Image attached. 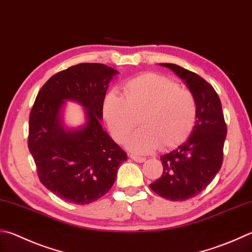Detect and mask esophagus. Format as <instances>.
<instances>
[{
    "mask_svg": "<svg viewBox=\"0 0 252 252\" xmlns=\"http://www.w3.org/2000/svg\"><path fill=\"white\" fill-rule=\"evenodd\" d=\"M130 158L133 159L134 162L138 163H143L145 161V158H141V157H135V155H130Z\"/></svg>",
    "mask_w": 252,
    "mask_h": 252,
    "instance_id": "1",
    "label": "esophagus"
}]
</instances>
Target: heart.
<instances>
[{"mask_svg": "<svg viewBox=\"0 0 252 252\" xmlns=\"http://www.w3.org/2000/svg\"><path fill=\"white\" fill-rule=\"evenodd\" d=\"M125 97L110 91L103 101V117L112 138L122 143L138 123L126 142L135 153L153 152L159 146L174 149L189 138L197 121V101L189 89L167 77L153 72L126 81Z\"/></svg>", "mask_w": 252, "mask_h": 252, "instance_id": "b5f03b06", "label": "heart"}]
</instances>
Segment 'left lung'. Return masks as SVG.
Masks as SVG:
<instances>
[{
  "mask_svg": "<svg viewBox=\"0 0 252 252\" xmlns=\"http://www.w3.org/2000/svg\"><path fill=\"white\" fill-rule=\"evenodd\" d=\"M161 65L180 76L197 101V121L189 140L162 155L163 174L150 184L161 197L182 202L198 195L220 170L227 126L220 99L212 85L175 63Z\"/></svg>",
  "mask_w": 252,
  "mask_h": 252,
  "instance_id": "8db88e82",
  "label": "left lung"
}]
</instances>
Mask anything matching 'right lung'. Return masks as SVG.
Wrapping results in <instances>:
<instances>
[{
  "label": "right lung",
  "mask_w": 252,
  "mask_h": 252,
  "mask_svg": "<svg viewBox=\"0 0 252 252\" xmlns=\"http://www.w3.org/2000/svg\"><path fill=\"white\" fill-rule=\"evenodd\" d=\"M117 74L103 63H78L50 77L35 99L27 144L40 183L66 202L86 205L102 197L127 158L100 125L108 85ZM65 99L86 108L81 129L66 130L60 123Z\"/></svg>",
  "instance_id": "obj_1"
}]
</instances>
